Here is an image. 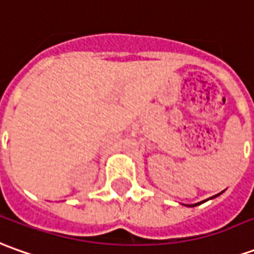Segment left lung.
Listing matches in <instances>:
<instances>
[{"instance_id":"8db88e82","label":"left lung","mask_w":254,"mask_h":254,"mask_svg":"<svg viewBox=\"0 0 254 254\" xmlns=\"http://www.w3.org/2000/svg\"><path fill=\"white\" fill-rule=\"evenodd\" d=\"M214 197H215V196H214Z\"/></svg>"}]
</instances>
